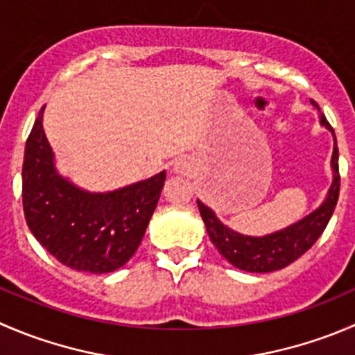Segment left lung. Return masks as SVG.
<instances>
[{"label": "left lung", "instance_id": "obj_1", "mask_svg": "<svg viewBox=\"0 0 355 355\" xmlns=\"http://www.w3.org/2000/svg\"><path fill=\"white\" fill-rule=\"evenodd\" d=\"M315 107H319L315 102H312ZM321 123L333 133L331 125L328 119L321 114ZM333 184L328 192L326 201L305 216L300 222L293 223L288 229L279 230V232L269 234L265 237H250L237 234L230 230L229 227L223 225L215 213L198 201L199 213H201L202 220H205L206 230L215 244L216 250L222 253L223 258L230 261L234 267L246 272H272V270H279L293 263L297 258H300L305 251L311 250L314 246L315 241L321 237L324 232L326 225H328L329 218H331L333 211H335L336 201H338L340 194V171H338V149H336V139H335V149H333Z\"/></svg>", "mask_w": 355, "mask_h": 355}]
</instances>
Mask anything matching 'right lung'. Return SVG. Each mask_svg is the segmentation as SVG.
I'll return each mask as SVG.
<instances>
[{"mask_svg":"<svg viewBox=\"0 0 355 355\" xmlns=\"http://www.w3.org/2000/svg\"><path fill=\"white\" fill-rule=\"evenodd\" d=\"M43 109L24 153L22 205L27 227L65 267L92 274L112 272L135 254L166 173L161 171L107 194L79 191L55 171L41 123Z\"/></svg>","mask_w":355,"mask_h":355,"instance_id":"add662e5","label":"right lung"}]
</instances>
